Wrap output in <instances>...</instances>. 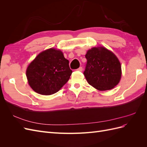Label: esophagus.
Masks as SVG:
<instances>
[{"mask_svg":"<svg viewBox=\"0 0 147 147\" xmlns=\"http://www.w3.org/2000/svg\"><path fill=\"white\" fill-rule=\"evenodd\" d=\"M77 70H78V71H80V72H82V71L83 70V68H82V67H80L77 69Z\"/></svg>","mask_w":147,"mask_h":147,"instance_id":"34e87169","label":"esophagus"}]
</instances>
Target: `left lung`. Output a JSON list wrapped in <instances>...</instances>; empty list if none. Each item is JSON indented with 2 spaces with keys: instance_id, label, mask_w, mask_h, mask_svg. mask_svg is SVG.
<instances>
[{
  "instance_id": "left-lung-1",
  "label": "left lung",
  "mask_w": 147,
  "mask_h": 147,
  "mask_svg": "<svg viewBox=\"0 0 147 147\" xmlns=\"http://www.w3.org/2000/svg\"><path fill=\"white\" fill-rule=\"evenodd\" d=\"M85 57L87 64L83 74L90 85L99 91H107L119 83L121 65L112 51L104 47H92Z\"/></svg>"
}]
</instances>
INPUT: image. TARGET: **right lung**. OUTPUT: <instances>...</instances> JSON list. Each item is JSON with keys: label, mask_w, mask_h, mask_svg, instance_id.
<instances>
[{"label": "right lung", "mask_w": 147, "mask_h": 147, "mask_svg": "<svg viewBox=\"0 0 147 147\" xmlns=\"http://www.w3.org/2000/svg\"><path fill=\"white\" fill-rule=\"evenodd\" d=\"M69 63L60 50L51 48L42 51L26 69L29 85L38 94H55L67 82L72 73Z\"/></svg>", "instance_id": "1"}]
</instances>
